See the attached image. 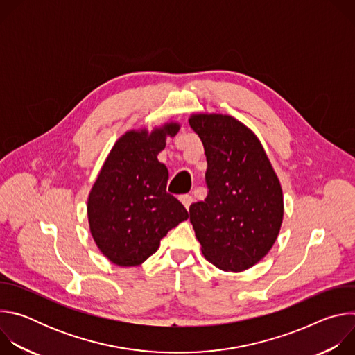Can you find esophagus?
Masks as SVG:
<instances>
[{"label":"esophagus","mask_w":355,"mask_h":355,"mask_svg":"<svg viewBox=\"0 0 355 355\" xmlns=\"http://www.w3.org/2000/svg\"><path fill=\"white\" fill-rule=\"evenodd\" d=\"M180 200L182 202L184 207L188 209L191 207L192 202H193V198L189 193H184V195H180Z\"/></svg>","instance_id":"34e87169"}]
</instances>
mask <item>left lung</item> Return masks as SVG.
<instances>
[{"label":"left lung","mask_w":355,"mask_h":355,"mask_svg":"<svg viewBox=\"0 0 355 355\" xmlns=\"http://www.w3.org/2000/svg\"><path fill=\"white\" fill-rule=\"evenodd\" d=\"M189 125L205 148L208 196L189 207L202 254L223 271L256 266L274 245L284 195L266 150L230 115L193 114Z\"/></svg>","instance_id":"obj_1"}]
</instances>
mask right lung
I'll return each instance as SVG.
<instances>
[{
  "mask_svg": "<svg viewBox=\"0 0 355 355\" xmlns=\"http://www.w3.org/2000/svg\"><path fill=\"white\" fill-rule=\"evenodd\" d=\"M178 130L180 123L168 122L151 132H126L91 188L87 214L92 239L119 267L146 261L168 230L188 219L184 205L166 191L168 170L157 160L166 139Z\"/></svg>",
  "mask_w": 355,
  "mask_h": 355,
  "instance_id": "1",
  "label": "right lung"
}]
</instances>
